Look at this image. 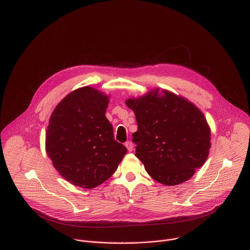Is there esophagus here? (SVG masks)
<instances>
[{
	"mask_svg": "<svg viewBox=\"0 0 250 250\" xmlns=\"http://www.w3.org/2000/svg\"><path fill=\"white\" fill-rule=\"evenodd\" d=\"M125 146L127 147L128 151H133V149H134V146H133L132 142H127V143L125 144Z\"/></svg>",
	"mask_w": 250,
	"mask_h": 250,
	"instance_id": "1",
	"label": "esophagus"
}]
</instances>
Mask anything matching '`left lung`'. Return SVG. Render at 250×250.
Returning <instances> with one entry per match:
<instances>
[{"instance_id":"obj_1","label":"left lung","mask_w":250,"mask_h":250,"mask_svg":"<svg viewBox=\"0 0 250 250\" xmlns=\"http://www.w3.org/2000/svg\"><path fill=\"white\" fill-rule=\"evenodd\" d=\"M125 104L138 124L132 135L135 155L153 180L176 186L189 180L205 163L211 146L210 127L192 103L156 88Z\"/></svg>"}]
</instances>
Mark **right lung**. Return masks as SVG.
Wrapping results in <instances>:
<instances>
[{"mask_svg":"<svg viewBox=\"0 0 250 250\" xmlns=\"http://www.w3.org/2000/svg\"><path fill=\"white\" fill-rule=\"evenodd\" d=\"M109 96L86 86L74 90L54 109L46 131V151L70 184L94 188L117 169L127 148L114 140L105 117Z\"/></svg>","mask_w":250,"mask_h":250,"instance_id":"1","label":"right lung"}]
</instances>
